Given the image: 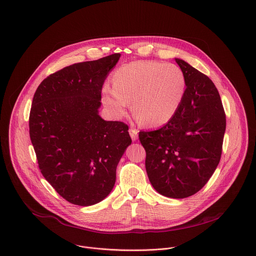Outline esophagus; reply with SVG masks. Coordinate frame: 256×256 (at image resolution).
<instances>
[{
	"instance_id": "34e87169",
	"label": "esophagus",
	"mask_w": 256,
	"mask_h": 256,
	"mask_svg": "<svg viewBox=\"0 0 256 256\" xmlns=\"http://www.w3.org/2000/svg\"><path fill=\"white\" fill-rule=\"evenodd\" d=\"M128 132H130V138H132V140H136V138H138V130H136V128H130Z\"/></svg>"
}]
</instances>
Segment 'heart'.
I'll use <instances>...</instances> for the list:
<instances>
[{
	"label": "heart",
	"instance_id": "b5f03b06",
	"mask_svg": "<svg viewBox=\"0 0 256 256\" xmlns=\"http://www.w3.org/2000/svg\"><path fill=\"white\" fill-rule=\"evenodd\" d=\"M112 85H106L102 90V102L112 114L122 116L132 102L140 120L158 126L176 114L184 98L186 79L175 64L138 61L120 67L114 73Z\"/></svg>",
	"mask_w": 256,
	"mask_h": 256
}]
</instances>
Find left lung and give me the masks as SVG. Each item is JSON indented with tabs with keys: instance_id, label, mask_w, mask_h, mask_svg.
Returning <instances> with one entry per match:
<instances>
[{
	"instance_id": "left-lung-1",
	"label": "left lung",
	"mask_w": 256,
	"mask_h": 256,
	"mask_svg": "<svg viewBox=\"0 0 256 256\" xmlns=\"http://www.w3.org/2000/svg\"><path fill=\"white\" fill-rule=\"evenodd\" d=\"M186 79L182 104L173 118L156 130L140 132L146 170L162 195L183 199L200 191L216 170L226 128V116L212 80L176 59Z\"/></svg>"
}]
</instances>
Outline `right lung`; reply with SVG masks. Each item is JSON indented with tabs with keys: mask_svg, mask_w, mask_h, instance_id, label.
<instances>
[{
	"mask_svg": "<svg viewBox=\"0 0 256 256\" xmlns=\"http://www.w3.org/2000/svg\"><path fill=\"white\" fill-rule=\"evenodd\" d=\"M120 53L75 63L38 86L29 132L43 177L66 201L90 206L112 190L116 166L132 144L128 126L98 116L102 90Z\"/></svg>",
	"mask_w": 256,
	"mask_h": 256,
	"instance_id": "1",
	"label": "right lung"
}]
</instances>
